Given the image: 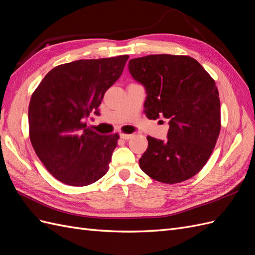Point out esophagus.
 <instances>
[{
	"label": "esophagus",
	"instance_id": "1",
	"mask_svg": "<svg viewBox=\"0 0 255 255\" xmlns=\"http://www.w3.org/2000/svg\"><path fill=\"white\" fill-rule=\"evenodd\" d=\"M120 137L122 138V139L128 140V139H129V138L133 137V134H125V133H121V134H120Z\"/></svg>",
	"mask_w": 255,
	"mask_h": 255
}]
</instances>
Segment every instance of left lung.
I'll use <instances>...</instances> for the list:
<instances>
[{"label":"left lung","instance_id":"8db88e82","mask_svg":"<svg viewBox=\"0 0 255 255\" xmlns=\"http://www.w3.org/2000/svg\"><path fill=\"white\" fill-rule=\"evenodd\" d=\"M133 78L145 87L144 114L169 120L168 140L151 136L139 159L151 179L175 184L195 176L207 163L221 128L215 81L187 55L156 54L128 61Z\"/></svg>","mask_w":255,"mask_h":255}]
</instances>
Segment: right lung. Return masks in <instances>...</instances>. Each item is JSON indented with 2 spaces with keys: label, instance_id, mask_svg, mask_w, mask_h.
<instances>
[{
  "label": "right lung",
  "instance_id": "right-lung-1",
  "mask_svg": "<svg viewBox=\"0 0 255 255\" xmlns=\"http://www.w3.org/2000/svg\"><path fill=\"white\" fill-rule=\"evenodd\" d=\"M128 55L80 59L44 76L28 106L29 139L47 170L61 183L87 186L109 171L119 135L87 128L90 114L122 74Z\"/></svg>",
  "mask_w": 255,
  "mask_h": 255
}]
</instances>
